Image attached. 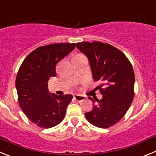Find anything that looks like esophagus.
<instances>
[{"label":"esophagus","mask_w":156,"mask_h":156,"mask_svg":"<svg viewBox=\"0 0 156 156\" xmlns=\"http://www.w3.org/2000/svg\"><path fill=\"white\" fill-rule=\"evenodd\" d=\"M74 99L75 100V101H78V102H81V101H82L83 100L85 99V97L82 95H78V94H75L74 95Z\"/></svg>","instance_id":"34e87169"}]
</instances>
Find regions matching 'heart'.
<instances>
[{"label": "heart", "mask_w": 156, "mask_h": 156, "mask_svg": "<svg viewBox=\"0 0 156 156\" xmlns=\"http://www.w3.org/2000/svg\"><path fill=\"white\" fill-rule=\"evenodd\" d=\"M78 55H81V54H78Z\"/></svg>", "instance_id": "heart-1"}]
</instances>
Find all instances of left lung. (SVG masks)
<instances>
[{"mask_svg":"<svg viewBox=\"0 0 156 156\" xmlns=\"http://www.w3.org/2000/svg\"><path fill=\"white\" fill-rule=\"evenodd\" d=\"M76 47L88 57L94 81L102 94L94 99L93 109L85 113L93 126L107 129L116 124L127 112L133 101L135 74L127 57L119 49L99 41L79 42Z\"/></svg>","mask_w":156,"mask_h":156,"instance_id":"obj_1","label":"left lung"}]
</instances>
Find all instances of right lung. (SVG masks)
<instances>
[{"mask_svg": "<svg viewBox=\"0 0 156 156\" xmlns=\"http://www.w3.org/2000/svg\"><path fill=\"white\" fill-rule=\"evenodd\" d=\"M75 48V44L58 43L41 46L30 52L16 77L19 105L27 119L44 129L58 125L64 119L71 94H50L48 82L56 75V65Z\"/></svg>", "mask_w": 156, "mask_h": 156, "instance_id": "obj_1", "label": "right lung"}]
</instances>
